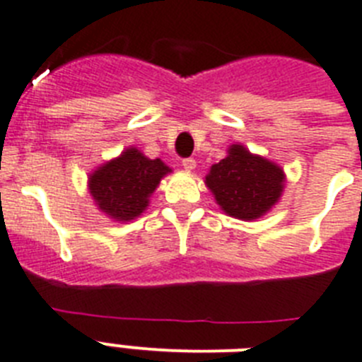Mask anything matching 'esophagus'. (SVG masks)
Wrapping results in <instances>:
<instances>
[{
    "mask_svg": "<svg viewBox=\"0 0 362 362\" xmlns=\"http://www.w3.org/2000/svg\"><path fill=\"white\" fill-rule=\"evenodd\" d=\"M181 166H183V168L187 170V172H190V170L196 168V160H194L192 157H188V159L181 160Z\"/></svg>",
    "mask_w": 362,
    "mask_h": 362,
    "instance_id": "34e87169",
    "label": "esophagus"
}]
</instances>
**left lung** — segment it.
Instances as JSON below:
<instances>
[{"label":"left lung","instance_id":"left-lung-1","mask_svg":"<svg viewBox=\"0 0 362 362\" xmlns=\"http://www.w3.org/2000/svg\"><path fill=\"white\" fill-rule=\"evenodd\" d=\"M283 170L235 144L214 164L205 183L229 216L253 220L270 211L283 192Z\"/></svg>","mask_w":362,"mask_h":362}]
</instances>
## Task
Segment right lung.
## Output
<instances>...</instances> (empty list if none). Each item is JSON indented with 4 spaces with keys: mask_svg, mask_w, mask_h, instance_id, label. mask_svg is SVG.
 Returning <instances> with one entry per match:
<instances>
[{
    "mask_svg": "<svg viewBox=\"0 0 362 362\" xmlns=\"http://www.w3.org/2000/svg\"><path fill=\"white\" fill-rule=\"evenodd\" d=\"M170 168L160 159H148L139 149L129 148L118 159L110 160L90 175V194L98 207L109 216L127 222L148 207L160 177Z\"/></svg>",
    "mask_w": 362,
    "mask_h": 362,
    "instance_id": "1",
    "label": "right lung"
}]
</instances>
